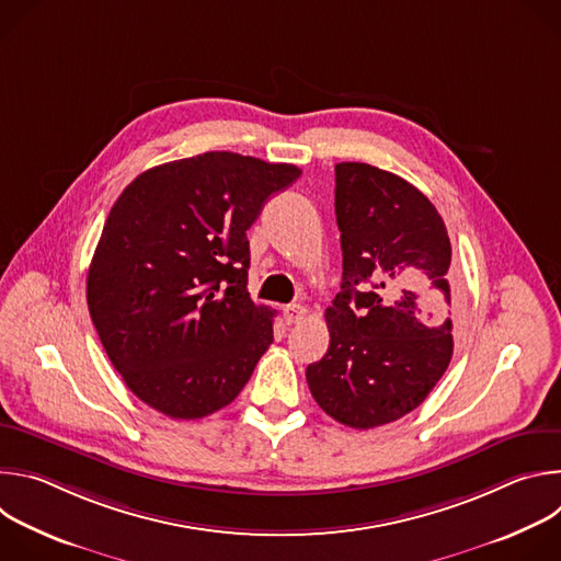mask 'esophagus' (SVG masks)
I'll return each instance as SVG.
<instances>
[{
  "label": "esophagus",
  "instance_id": "obj_1",
  "mask_svg": "<svg viewBox=\"0 0 561 561\" xmlns=\"http://www.w3.org/2000/svg\"><path fill=\"white\" fill-rule=\"evenodd\" d=\"M304 317H306V308H304V306H299V304H290V306H286V308H284V319H286V324H299Z\"/></svg>",
  "mask_w": 561,
  "mask_h": 561
}]
</instances>
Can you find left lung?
<instances>
[{
  "label": "left lung",
  "mask_w": 561,
  "mask_h": 561,
  "mask_svg": "<svg viewBox=\"0 0 561 561\" xmlns=\"http://www.w3.org/2000/svg\"><path fill=\"white\" fill-rule=\"evenodd\" d=\"M335 215L342 290L306 381L327 415L366 431L415 411L450 364V239L422 191L370 164L335 167Z\"/></svg>",
  "instance_id": "obj_1"
}]
</instances>
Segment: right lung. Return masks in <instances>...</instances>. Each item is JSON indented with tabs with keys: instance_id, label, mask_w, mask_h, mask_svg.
Returning <instances> with one entry per match:
<instances>
[{
	"instance_id": "add662e5",
	"label": "right lung",
	"mask_w": 561,
	"mask_h": 561,
	"mask_svg": "<svg viewBox=\"0 0 561 561\" xmlns=\"http://www.w3.org/2000/svg\"><path fill=\"white\" fill-rule=\"evenodd\" d=\"M301 171L213 150L154 167L113 204L87 299L126 386L173 420L228 407L273 344L249 295L247 230Z\"/></svg>"
}]
</instances>
